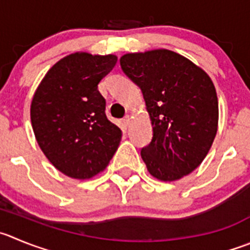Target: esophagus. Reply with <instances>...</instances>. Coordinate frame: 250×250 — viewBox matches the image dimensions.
<instances>
[{
    "instance_id": "34e87169",
    "label": "esophagus",
    "mask_w": 250,
    "mask_h": 250,
    "mask_svg": "<svg viewBox=\"0 0 250 250\" xmlns=\"http://www.w3.org/2000/svg\"><path fill=\"white\" fill-rule=\"evenodd\" d=\"M130 122H132V116H130V114H127V116L123 118V123H125V125H129Z\"/></svg>"
}]
</instances>
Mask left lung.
Segmentation results:
<instances>
[{"label": "left lung", "mask_w": 250, "mask_h": 250, "mask_svg": "<svg viewBox=\"0 0 250 250\" xmlns=\"http://www.w3.org/2000/svg\"><path fill=\"white\" fill-rule=\"evenodd\" d=\"M141 87L153 127L141 155L149 174L175 181L192 172L211 149L218 128V100L211 78L183 55L154 49L120 59Z\"/></svg>", "instance_id": "left-lung-1"}]
</instances>
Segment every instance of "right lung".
<instances>
[{
  "label": "right lung",
  "instance_id": "right-lung-1",
  "mask_svg": "<svg viewBox=\"0 0 250 250\" xmlns=\"http://www.w3.org/2000/svg\"><path fill=\"white\" fill-rule=\"evenodd\" d=\"M117 57L76 51L55 62L34 92L30 121L49 162L66 176L93 178L118 149L122 130L107 120L97 85Z\"/></svg>",
  "mask_w": 250,
  "mask_h": 250
}]
</instances>
